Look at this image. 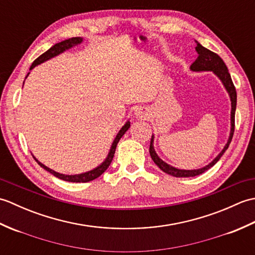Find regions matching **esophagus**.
I'll use <instances>...</instances> for the list:
<instances>
[{
  "label": "esophagus",
  "instance_id": "1",
  "mask_svg": "<svg viewBox=\"0 0 255 255\" xmlns=\"http://www.w3.org/2000/svg\"><path fill=\"white\" fill-rule=\"evenodd\" d=\"M142 115H143V113L141 111H140V110L136 111V116L137 117H142Z\"/></svg>",
  "mask_w": 255,
  "mask_h": 255
}]
</instances>
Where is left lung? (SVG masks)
Instances as JSON below:
<instances>
[{"label":"left lung","mask_w":255,"mask_h":255,"mask_svg":"<svg viewBox=\"0 0 255 255\" xmlns=\"http://www.w3.org/2000/svg\"><path fill=\"white\" fill-rule=\"evenodd\" d=\"M196 44L197 45H196V47H195V49H196V51L198 53V57L196 60L192 63L191 70H193V71H213L221 80V82L224 83L226 90L228 91V93L230 95V100H231V131H230V137H229L228 142H227L224 150L218 154L217 158H216L208 165H206L205 167H202V169H198V170H178L169 164H166L165 162L162 161L158 156V154L155 153L154 148H153V136H152V138H151V141H150V149H149L151 158H152L154 163L158 165L164 173H166V174H170L172 176H175V177L196 176L199 174H203L205 171H207L208 169H210L211 166H214L219 161L221 155L225 153V151L228 149L229 144L232 140V137H234V132H235L237 91H236V88L234 85V82H232V80H231L228 68H227L226 63L224 62L223 59H221L217 55V53L210 51L209 49H207V48L203 47L197 41H196Z\"/></svg>","instance_id":"left-lung-1"}]
</instances>
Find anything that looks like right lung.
<instances>
[{"label":"right lung","mask_w":255,"mask_h":255,"mask_svg":"<svg viewBox=\"0 0 255 255\" xmlns=\"http://www.w3.org/2000/svg\"><path fill=\"white\" fill-rule=\"evenodd\" d=\"M80 42H82V38L80 37H73V38H70V39H67V40H63L61 42H58V44L53 45L50 49H48L46 52L42 53V55H40L39 57H38L36 60L32 62V64L30 66V69L31 70L32 68H35L37 64H40L41 62H44L46 60H48V59H50L52 57H55L57 55H59V53L63 52L64 50L69 49V48H71L72 46L74 45H78L80 44ZM130 127V123L127 122L126 124H125V126L119 130V132L117 133V136L115 138V140H114V142L112 144V148H111V151L110 153H108V156L106 158V160L103 162V163L97 166L96 169L92 170V171H89L86 173H83V174H78V175H66V174H60V173L58 172H55L53 170L49 169V167H47L46 165H44L42 163H40L39 161H38L35 156L34 159L36 160V162L38 164H39L42 169H45L46 171H48L49 173H51L52 175H55L56 177L60 178V180H63V181H67V182H73V183H86V182H90V181H93L95 180V178H97L99 176H101L103 173H104L107 167L111 165L112 161H113V158H114V154H115V151H116V147H117V143L119 140H121V138L124 136V133L126 132L128 130V128Z\"/></svg>","instance_id":"right-lung-1"}]
</instances>
